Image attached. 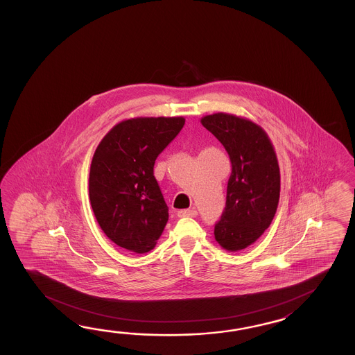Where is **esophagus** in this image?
<instances>
[{"mask_svg":"<svg viewBox=\"0 0 355 355\" xmlns=\"http://www.w3.org/2000/svg\"><path fill=\"white\" fill-rule=\"evenodd\" d=\"M198 216V211L191 208V209H181L178 211V217H196Z\"/></svg>","mask_w":355,"mask_h":355,"instance_id":"obj_1","label":"esophagus"}]
</instances>
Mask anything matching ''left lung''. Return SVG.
I'll use <instances>...</instances> for the list:
<instances>
[{"instance_id": "obj_1", "label": "left lung", "mask_w": 355, "mask_h": 355, "mask_svg": "<svg viewBox=\"0 0 355 355\" xmlns=\"http://www.w3.org/2000/svg\"><path fill=\"white\" fill-rule=\"evenodd\" d=\"M200 123L225 146L232 164L214 239L222 249L236 252L257 241L275 216L280 194L277 153L268 133L248 118L214 113Z\"/></svg>"}]
</instances>
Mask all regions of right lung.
I'll list each match as a JSON object with an SVG mask.
<instances>
[{
  "instance_id": "obj_1",
  "label": "right lung",
  "mask_w": 355,
  "mask_h": 355,
  "mask_svg": "<svg viewBox=\"0 0 355 355\" xmlns=\"http://www.w3.org/2000/svg\"><path fill=\"white\" fill-rule=\"evenodd\" d=\"M184 124V116L121 121L106 133L92 156L91 208L107 239L130 252L151 251L165 230L168 208L153 166Z\"/></svg>"
}]
</instances>
